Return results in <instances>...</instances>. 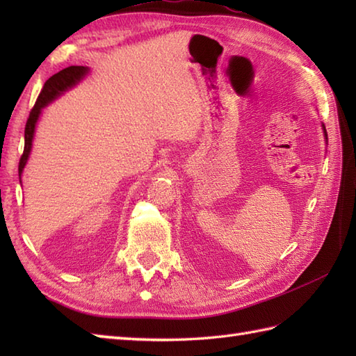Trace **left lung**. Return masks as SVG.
<instances>
[{"instance_id": "8db88e82", "label": "left lung", "mask_w": 356, "mask_h": 356, "mask_svg": "<svg viewBox=\"0 0 356 356\" xmlns=\"http://www.w3.org/2000/svg\"><path fill=\"white\" fill-rule=\"evenodd\" d=\"M323 131H324V138H326V142H327V131H326V127H324V124H323Z\"/></svg>"}]
</instances>
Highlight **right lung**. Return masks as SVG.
Here are the masks:
<instances>
[{"instance_id": "add662e5", "label": "right lung", "mask_w": 356, "mask_h": 356, "mask_svg": "<svg viewBox=\"0 0 356 356\" xmlns=\"http://www.w3.org/2000/svg\"><path fill=\"white\" fill-rule=\"evenodd\" d=\"M88 73V67L84 65H70L67 69L58 72L56 74H53L51 78L45 81V84L41 90L40 96L33 105L32 111H30L29 119L26 122V130H24V153H22L19 159V165H18V172L21 176L22 170L27 163V159L30 156V149H32V140H33V134H35V127L38 119H40L41 110L49 105L51 101H55L59 95H63L67 90L74 87L78 82L86 78V74Z\"/></svg>"}]
</instances>
